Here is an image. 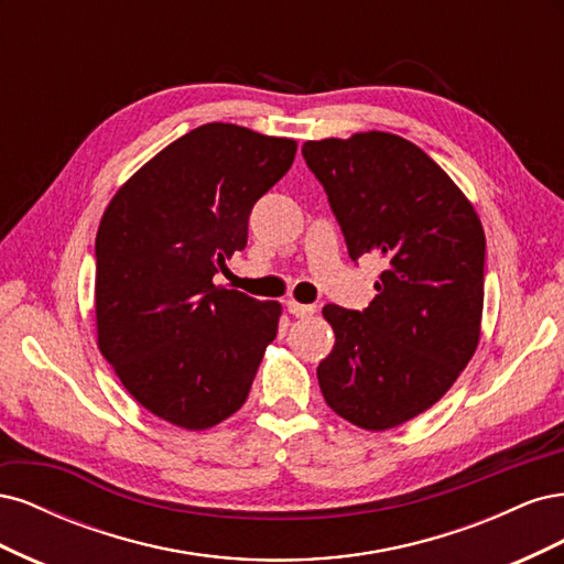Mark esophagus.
Returning <instances> with one entry per match:
<instances>
[{
	"label": "esophagus",
	"instance_id": "1",
	"mask_svg": "<svg viewBox=\"0 0 564 564\" xmlns=\"http://www.w3.org/2000/svg\"><path fill=\"white\" fill-rule=\"evenodd\" d=\"M286 308H289V313L296 315V317H311V315L317 311L315 305H311V303H299V301H289Z\"/></svg>",
	"mask_w": 564,
	"mask_h": 564
}]
</instances>
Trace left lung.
I'll return each instance as SVG.
<instances>
[{
  "label": "left lung",
  "mask_w": 564,
  "mask_h": 564,
  "mask_svg": "<svg viewBox=\"0 0 564 564\" xmlns=\"http://www.w3.org/2000/svg\"><path fill=\"white\" fill-rule=\"evenodd\" d=\"M301 152L350 259L386 263L365 311L322 308L336 344L317 367L319 390L360 429H395L445 395L480 340L482 224L454 181L400 135L367 131Z\"/></svg>",
  "instance_id": "1"
}]
</instances>
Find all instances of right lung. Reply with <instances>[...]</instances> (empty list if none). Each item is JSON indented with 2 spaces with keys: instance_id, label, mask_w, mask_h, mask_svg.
I'll use <instances>...</instances> for the list:
<instances>
[{
  "instance_id": "1",
  "label": "right lung",
  "mask_w": 564,
  "mask_h": 564,
  "mask_svg": "<svg viewBox=\"0 0 564 564\" xmlns=\"http://www.w3.org/2000/svg\"><path fill=\"white\" fill-rule=\"evenodd\" d=\"M296 143L202 124L139 169L96 235L98 348L148 412L204 431L249 395L282 305L216 286Z\"/></svg>"
}]
</instances>
